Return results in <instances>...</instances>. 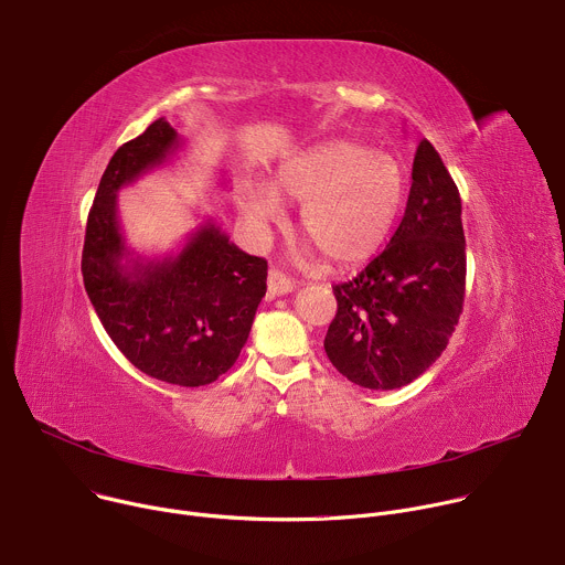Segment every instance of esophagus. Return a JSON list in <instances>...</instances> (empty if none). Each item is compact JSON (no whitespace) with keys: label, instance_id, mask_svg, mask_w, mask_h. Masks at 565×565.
Returning a JSON list of instances; mask_svg holds the SVG:
<instances>
[{"label":"esophagus","instance_id":"esophagus-1","mask_svg":"<svg viewBox=\"0 0 565 565\" xmlns=\"http://www.w3.org/2000/svg\"><path fill=\"white\" fill-rule=\"evenodd\" d=\"M292 288H295V281L290 277H286L281 270L273 268L268 273V297L270 299H275L279 295H288V292H292Z\"/></svg>","mask_w":565,"mask_h":565}]
</instances>
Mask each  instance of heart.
Segmentation results:
<instances>
[{"mask_svg":"<svg viewBox=\"0 0 565 565\" xmlns=\"http://www.w3.org/2000/svg\"><path fill=\"white\" fill-rule=\"evenodd\" d=\"M405 190V172L388 153L353 140H327L290 156L273 185H246L241 210L262 223L281 214L279 196L301 203V234L329 264L344 268L382 248Z\"/></svg>","mask_w":565,"mask_h":565,"instance_id":"b5f03b06","label":"heart"}]
</instances>
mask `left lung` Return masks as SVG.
Masks as SVG:
<instances>
[{"mask_svg":"<svg viewBox=\"0 0 565 565\" xmlns=\"http://www.w3.org/2000/svg\"><path fill=\"white\" fill-rule=\"evenodd\" d=\"M412 179L388 246L355 279L333 286L327 355L344 377L375 391L423 375L447 349L465 301L460 194L429 140L416 149Z\"/></svg>","mask_w":565,"mask_h":565,"instance_id":"obj_1","label":"left lung"}]
</instances>
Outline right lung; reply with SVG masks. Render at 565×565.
Listing matches in <instances>:
<instances>
[{
  "mask_svg": "<svg viewBox=\"0 0 565 565\" xmlns=\"http://www.w3.org/2000/svg\"><path fill=\"white\" fill-rule=\"evenodd\" d=\"M179 145L174 127L158 118L111 156L87 218L83 279L105 331L136 369L160 382L203 386L248 342L268 262L238 250L212 221L177 257H131L116 194L163 166Z\"/></svg>",
  "mask_w": 565,
  "mask_h": 565,
  "instance_id": "obj_1",
  "label": "right lung"
}]
</instances>
